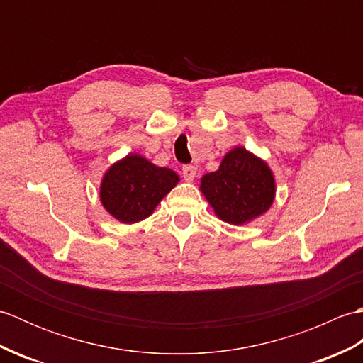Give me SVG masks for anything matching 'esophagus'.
<instances>
[{
	"label": "esophagus",
	"mask_w": 363,
	"mask_h": 363,
	"mask_svg": "<svg viewBox=\"0 0 363 363\" xmlns=\"http://www.w3.org/2000/svg\"><path fill=\"white\" fill-rule=\"evenodd\" d=\"M182 176L186 181H194L196 176V167L195 165H184L182 167Z\"/></svg>",
	"instance_id": "obj_1"
}]
</instances>
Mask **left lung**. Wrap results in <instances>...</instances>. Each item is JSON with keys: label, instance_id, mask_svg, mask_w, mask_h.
<instances>
[{"label": "left lung", "instance_id": "left-lung-1", "mask_svg": "<svg viewBox=\"0 0 363 363\" xmlns=\"http://www.w3.org/2000/svg\"><path fill=\"white\" fill-rule=\"evenodd\" d=\"M201 191L218 218L243 225L269 209L276 187L265 162L237 146L226 154L217 172L203 176Z\"/></svg>", "mask_w": 363, "mask_h": 363}]
</instances>
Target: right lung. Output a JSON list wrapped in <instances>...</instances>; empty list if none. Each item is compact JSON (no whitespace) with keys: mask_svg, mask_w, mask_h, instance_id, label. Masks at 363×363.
<instances>
[{"mask_svg":"<svg viewBox=\"0 0 363 363\" xmlns=\"http://www.w3.org/2000/svg\"><path fill=\"white\" fill-rule=\"evenodd\" d=\"M177 182L179 176L169 168L156 167L138 154H129L107 169L99 198L113 218L137 223L150 217Z\"/></svg>","mask_w":363,"mask_h":363,"instance_id":"obj_1","label":"right lung"}]
</instances>
